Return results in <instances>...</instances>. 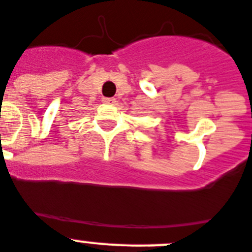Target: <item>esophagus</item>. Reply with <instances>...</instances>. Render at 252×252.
<instances>
[{
    "instance_id": "1",
    "label": "esophagus",
    "mask_w": 252,
    "mask_h": 252,
    "mask_svg": "<svg viewBox=\"0 0 252 252\" xmlns=\"http://www.w3.org/2000/svg\"><path fill=\"white\" fill-rule=\"evenodd\" d=\"M101 100H103V103H105V104H114L115 103L114 98H103Z\"/></svg>"
}]
</instances>
